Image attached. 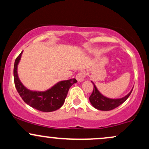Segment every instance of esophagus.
<instances>
[{"instance_id":"obj_1","label":"esophagus","mask_w":149,"mask_h":149,"mask_svg":"<svg viewBox=\"0 0 149 149\" xmlns=\"http://www.w3.org/2000/svg\"><path fill=\"white\" fill-rule=\"evenodd\" d=\"M85 72L84 71H80L76 75V80H78V82H82L85 79Z\"/></svg>"}]
</instances>
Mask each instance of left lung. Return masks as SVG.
<instances>
[{"mask_svg":"<svg viewBox=\"0 0 149 149\" xmlns=\"http://www.w3.org/2000/svg\"><path fill=\"white\" fill-rule=\"evenodd\" d=\"M91 82L94 85V89L92 95L89 97V100H90V103L93 106V107L100 111H111L112 109H116V107H119L120 104H122L127 100V99L130 97L133 90V88L132 89L131 91L126 96L122 97V98L111 99L104 96L99 91L95 83L92 81Z\"/></svg>","mask_w":149,"mask_h":149,"instance_id":"8db88e82","label":"left lung"}]
</instances>
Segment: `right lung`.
<instances>
[{
  "mask_svg": "<svg viewBox=\"0 0 149 149\" xmlns=\"http://www.w3.org/2000/svg\"><path fill=\"white\" fill-rule=\"evenodd\" d=\"M22 52L16 58L14 65L15 85L19 95L26 104L40 111L52 112L59 109L64 104L69 88L77 83L76 78L58 82L45 91L29 90L20 81L17 73V66Z\"/></svg>",
  "mask_w": 149,
  "mask_h": 149,
  "instance_id": "obj_1",
  "label": "right lung"
}]
</instances>
